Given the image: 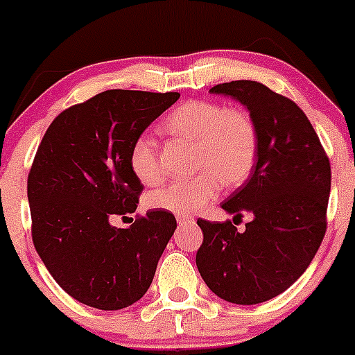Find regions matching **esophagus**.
Instances as JSON below:
<instances>
[{
	"label": "esophagus",
	"instance_id": "34e87169",
	"mask_svg": "<svg viewBox=\"0 0 355 355\" xmlns=\"http://www.w3.org/2000/svg\"><path fill=\"white\" fill-rule=\"evenodd\" d=\"M177 223H178V227H184V225H187V223H194V218L185 216V214H178Z\"/></svg>",
	"mask_w": 355,
	"mask_h": 355
}]
</instances>
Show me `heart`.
Here are the masks:
<instances>
[{
    "mask_svg": "<svg viewBox=\"0 0 355 355\" xmlns=\"http://www.w3.org/2000/svg\"><path fill=\"white\" fill-rule=\"evenodd\" d=\"M161 132L191 142V168L198 170L149 196V206L175 214H194L225 187H239L249 178L259 151V134L252 114L216 101L192 99L177 106L159 125ZM130 168L139 182L156 185L163 178L159 148L142 134L130 148Z\"/></svg>",
    "mask_w": 355,
    "mask_h": 355,
    "instance_id": "b5f03b06",
    "label": "heart"
}]
</instances>
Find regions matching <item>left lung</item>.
<instances>
[{
    "mask_svg": "<svg viewBox=\"0 0 355 355\" xmlns=\"http://www.w3.org/2000/svg\"><path fill=\"white\" fill-rule=\"evenodd\" d=\"M209 92L249 110L259 151L245 184L221 202L227 213L241 218L247 211L252 221L239 232L230 220L199 218L204 241L196 264L218 297L252 306L285 292L316 256L327 232L330 159L292 99L254 80L225 82Z\"/></svg>",
    "mask_w": 355,
    "mask_h": 355,
    "instance_id": "1",
    "label": "left lung"
}]
</instances>
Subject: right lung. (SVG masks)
<instances>
[{
  "instance_id": "1",
  "label": "right lung",
  "mask_w": 355,
  "mask_h": 355,
  "mask_svg": "<svg viewBox=\"0 0 355 355\" xmlns=\"http://www.w3.org/2000/svg\"><path fill=\"white\" fill-rule=\"evenodd\" d=\"M178 98L105 91L62 111L39 144L27 178L32 242L56 284L85 306L123 309L155 278L177 228L173 214L148 211L128 228L110 218L137 209L144 187L130 168V148Z\"/></svg>"
}]
</instances>
